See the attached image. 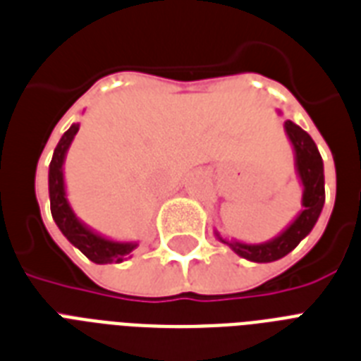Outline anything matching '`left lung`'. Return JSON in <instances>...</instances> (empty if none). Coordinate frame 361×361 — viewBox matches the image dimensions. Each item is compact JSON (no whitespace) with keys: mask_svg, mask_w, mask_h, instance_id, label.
<instances>
[{"mask_svg":"<svg viewBox=\"0 0 361 361\" xmlns=\"http://www.w3.org/2000/svg\"><path fill=\"white\" fill-rule=\"evenodd\" d=\"M285 133L290 142L292 152H294L296 174L303 187L302 212L296 215V219L292 221L285 231L262 243L226 240L215 231L217 240L226 243L238 257L251 260V262H275V260L286 257L292 249H296L298 243L307 236L309 232L313 231V226L317 225L320 217V212L324 208V163L320 157L319 147L313 138L294 121H285Z\"/></svg>","mask_w":361,"mask_h":361,"instance_id":"left-lung-1","label":"left lung"}]
</instances>
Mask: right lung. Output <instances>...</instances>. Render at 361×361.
<instances>
[{
    "instance_id": "add662e5",
    "label": "right lung",
    "mask_w": 361,
    "mask_h": 361,
    "mask_svg": "<svg viewBox=\"0 0 361 361\" xmlns=\"http://www.w3.org/2000/svg\"><path fill=\"white\" fill-rule=\"evenodd\" d=\"M80 123H73L65 130L63 136L59 138L58 146L54 149L50 169H48V195H50V212L56 221V225L61 231L67 240L80 249L92 262L95 264H110L123 262L130 258L138 243L136 241H116L110 238L99 234L93 228L82 223L76 214L73 212L67 198V189H65V174L63 164L71 144L75 140V135L78 133Z\"/></svg>"
}]
</instances>
